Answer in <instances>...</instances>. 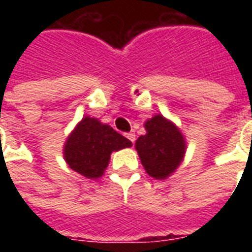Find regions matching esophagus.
<instances>
[{"instance_id":"1","label":"esophagus","mask_w":252,"mask_h":252,"mask_svg":"<svg viewBox=\"0 0 252 252\" xmlns=\"http://www.w3.org/2000/svg\"><path fill=\"white\" fill-rule=\"evenodd\" d=\"M126 137L129 139V142H131V143H135V140H136V136H135V133H132V132L126 133Z\"/></svg>"}]
</instances>
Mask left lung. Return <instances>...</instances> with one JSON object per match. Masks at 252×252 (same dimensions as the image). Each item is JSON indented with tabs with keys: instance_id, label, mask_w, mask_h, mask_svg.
Returning a JSON list of instances; mask_svg holds the SVG:
<instances>
[{
	"instance_id": "8db88e82",
	"label": "left lung",
	"mask_w": 252,
	"mask_h": 252,
	"mask_svg": "<svg viewBox=\"0 0 252 252\" xmlns=\"http://www.w3.org/2000/svg\"><path fill=\"white\" fill-rule=\"evenodd\" d=\"M147 133L136 140V150L148 174L164 180L178 166L185 154V140L180 129L163 116H154L146 124Z\"/></svg>"
}]
</instances>
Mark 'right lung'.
Wrapping results in <instances>:
<instances>
[{"label": "right lung", "instance_id": "obj_1", "mask_svg": "<svg viewBox=\"0 0 252 252\" xmlns=\"http://www.w3.org/2000/svg\"><path fill=\"white\" fill-rule=\"evenodd\" d=\"M131 146L132 143L112 126L85 117L67 139L64 159L74 171L92 180L104 174L112 151Z\"/></svg>", "mask_w": 252, "mask_h": 252}]
</instances>
